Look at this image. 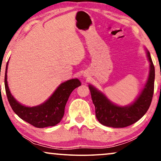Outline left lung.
<instances>
[{
	"mask_svg": "<svg viewBox=\"0 0 161 161\" xmlns=\"http://www.w3.org/2000/svg\"><path fill=\"white\" fill-rule=\"evenodd\" d=\"M149 62V72L144 89L130 105L119 106L112 103L102 92L89 84L92 100L95 107L99 122L107 127H125L134 124L147 113L150 106L154 93L155 67L149 52L146 49Z\"/></svg>",
	"mask_w": 161,
	"mask_h": 161,
	"instance_id": "8db88e82",
	"label": "left lung"
}]
</instances>
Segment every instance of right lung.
I'll list each match as a JSON object with an SVG mask.
<instances>
[{
  "instance_id": "1",
  "label": "right lung",
  "mask_w": 161,
  "mask_h": 161,
  "mask_svg": "<svg viewBox=\"0 0 161 161\" xmlns=\"http://www.w3.org/2000/svg\"><path fill=\"white\" fill-rule=\"evenodd\" d=\"M8 64V61L6 64L4 83L8 103L14 113L23 120L39 128L55 126L60 122L70 94L81 85L80 81L78 78L65 81L58 86L45 102L36 106H25L19 103L11 94L7 82Z\"/></svg>"
}]
</instances>
